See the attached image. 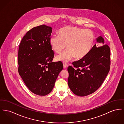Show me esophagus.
Wrapping results in <instances>:
<instances>
[{
  "instance_id": "esophagus-1",
  "label": "esophagus",
  "mask_w": 124,
  "mask_h": 124,
  "mask_svg": "<svg viewBox=\"0 0 124 124\" xmlns=\"http://www.w3.org/2000/svg\"><path fill=\"white\" fill-rule=\"evenodd\" d=\"M63 65L64 69H66L68 67V65L66 64V63H63Z\"/></svg>"
}]
</instances>
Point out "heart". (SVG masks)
<instances>
[{"label": "heart", "instance_id": "heart-1", "mask_svg": "<svg viewBox=\"0 0 124 124\" xmlns=\"http://www.w3.org/2000/svg\"><path fill=\"white\" fill-rule=\"evenodd\" d=\"M59 36H53L49 39L52 50L57 54L67 50L56 57V60L68 62L75 57L76 60L85 58L90 52L95 41L92 31L74 26H66L60 30ZM67 46H66V45Z\"/></svg>", "mask_w": 124, "mask_h": 124}]
</instances>
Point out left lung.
<instances>
[{"instance_id":"left-lung-1","label":"left lung","mask_w":124,"mask_h":124,"mask_svg":"<svg viewBox=\"0 0 124 124\" xmlns=\"http://www.w3.org/2000/svg\"><path fill=\"white\" fill-rule=\"evenodd\" d=\"M96 40L103 45L97 47L98 45L95 44L87 56L73 62L74 67L68 68L69 86L78 96H85L96 91L109 71V47L107 44L104 45V40L102 37L99 36Z\"/></svg>"}]
</instances>
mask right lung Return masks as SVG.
Listing matches in <instances>:
<instances>
[{
    "label": "right lung",
    "instance_id": "obj_1",
    "mask_svg": "<svg viewBox=\"0 0 124 124\" xmlns=\"http://www.w3.org/2000/svg\"><path fill=\"white\" fill-rule=\"evenodd\" d=\"M52 28L41 25L34 27L23 38L18 50V72L29 89L40 96L53 90L61 62H52L54 52L50 46Z\"/></svg>",
    "mask_w": 124,
    "mask_h": 124
}]
</instances>
